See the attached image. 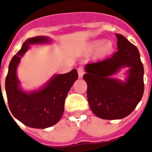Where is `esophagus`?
<instances>
[{"label":"esophagus","instance_id":"esophagus-1","mask_svg":"<svg viewBox=\"0 0 152 152\" xmlns=\"http://www.w3.org/2000/svg\"><path fill=\"white\" fill-rule=\"evenodd\" d=\"M77 72H78V76H79V78H82L83 75L85 74V70L83 68V66H80V67H78Z\"/></svg>","mask_w":152,"mask_h":152}]
</instances>
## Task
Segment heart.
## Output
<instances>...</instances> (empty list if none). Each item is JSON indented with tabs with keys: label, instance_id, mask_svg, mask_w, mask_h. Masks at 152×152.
I'll return each mask as SVG.
<instances>
[{
	"label": "heart",
	"instance_id": "obj_1",
	"mask_svg": "<svg viewBox=\"0 0 152 152\" xmlns=\"http://www.w3.org/2000/svg\"><path fill=\"white\" fill-rule=\"evenodd\" d=\"M101 43H102V41H100V40L94 41L89 46L90 50H95L96 48H98L101 45ZM112 50H113V43L111 40H106L99 48L98 54H99V56H106L110 53H112Z\"/></svg>",
	"mask_w": 152,
	"mask_h": 152
}]
</instances>
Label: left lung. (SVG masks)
Segmentation results:
<instances>
[{
	"label": "left lung",
	"mask_w": 152,
	"mask_h": 152,
	"mask_svg": "<svg viewBox=\"0 0 152 152\" xmlns=\"http://www.w3.org/2000/svg\"><path fill=\"white\" fill-rule=\"evenodd\" d=\"M117 51L110 58L85 66L87 98L92 112L105 120H119L134 111L144 92L143 65L137 47L124 36L115 34ZM128 67L125 81L112 76Z\"/></svg>",
	"instance_id": "8db88e82"
}]
</instances>
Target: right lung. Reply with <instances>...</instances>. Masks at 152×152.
I'll use <instances>...</instances> for the list:
<instances>
[{
	"mask_svg": "<svg viewBox=\"0 0 152 152\" xmlns=\"http://www.w3.org/2000/svg\"><path fill=\"white\" fill-rule=\"evenodd\" d=\"M47 37H36L25 41L21 50L12 58L5 79L9 107L17 120L28 127L45 129L58 123L64 112V102L71 87L78 78L76 69L65 74L53 75L37 90L26 92L21 89L17 67L31 45L50 43ZM1 87V80H0Z\"/></svg>",
	"mask_w": 152,
	"mask_h": 152,
	"instance_id": "add662e5",
	"label": "right lung"
}]
</instances>
